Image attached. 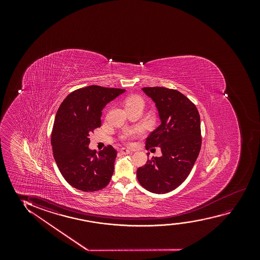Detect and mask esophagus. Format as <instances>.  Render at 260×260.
Listing matches in <instances>:
<instances>
[{"label": "esophagus", "mask_w": 260, "mask_h": 260, "mask_svg": "<svg viewBox=\"0 0 260 260\" xmlns=\"http://www.w3.org/2000/svg\"><path fill=\"white\" fill-rule=\"evenodd\" d=\"M120 153H121V154H128V153H131V151L127 149V148H125V147H122V148H121V150H120Z\"/></svg>", "instance_id": "34e87169"}]
</instances>
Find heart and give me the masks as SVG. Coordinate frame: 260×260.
I'll return each mask as SVG.
<instances>
[{
	"label": "heart",
	"mask_w": 260,
	"mask_h": 260,
	"mask_svg": "<svg viewBox=\"0 0 260 260\" xmlns=\"http://www.w3.org/2000/svg\"><path fill=\"white\" fill-rule=\"evenodd\" d=\"M138 101H142L140 98L139 96H132L131 99H128L127 100V102H126V105H128V104L135 103V102H138ZM142 134V132H141V129L140 128H134V129H132V131H129V132H127L126 134H125L124 138L125 140L127 141V142H131L132 139H135V138H138V137H140Z\"/></svg>",
	"instance_id": "obj_1"
}]
</instances>
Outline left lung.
Returning a JSON list of instances; mask_svg holds the SVG:
<instances>
[{"label":"left lung","mask_w":260,"mask_h":260,"mask_svg":"<svg viewBox=\"0 0 260 260\" xmlns=\"http://www.w3.org/2000/svg\"><path fill=\"white\" fill-rule=\"evenodd\" d=\"M142 90L155 103L160 120V126L146 139V148L159 146L162 155L147 160L138 169L137 178L147 191L165 193L185 181L199 155V112L191 100L176 89L146 87Z\"/></svg>","instance_id":"left-lung-1"}]
</instances>
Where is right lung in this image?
I'll return each instance as SVG.
<instances>
[{
	"label": "right lung",
	"mask_w": 260,
	"mask_h": 260,
	"mask_svg": "<svg viewBox=\"0 0 260 260\" xmlns=\"http://www.w3.org/2000/svg\"><path fill=\"white\" fill-rule=\"evenodd\" d=\"M124 91L88 86L70 93L61 103L54 121L51 145L57 168L73 187L95 192L109 184L117 152L112 146L100 152L89 149V136L101 126L106 105Z\"/></svg>",
	"instance_id": "obj_1"
}]
</instances>
